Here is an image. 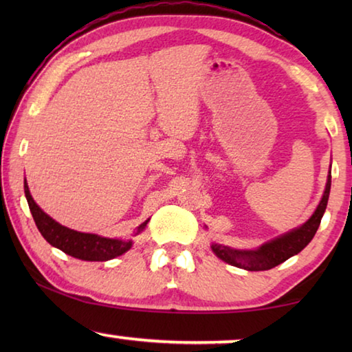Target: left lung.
I'll use <instances>...</instances> for the list:
<instances>
[{
  "label": "left lung",
  "instance_id": "left-lung-1",
  "mask_svg": "<svg viewBox=\"0 0 352 352\" xmlns=\"http://www.w3.org/2000/svg\"><path fill=\"white\" fill-rule=\"evenodd\" d=\"M331 190V170L327 175L326 189L321 199L317 210L312 214V217L307 222L296 228L290 233L284 234L278 239L272 241L261 248L254 250V252H242V250H233L219 243H212V252L216 253L220 259L228 262L231 265L239 267V269H245L250 272H261V270H270L273 267L283 264L294 254H298L305 248L312 237L317 233L321 217H323L324 210L327 206V199H329Z\"/></svg>",
  "mask_w": 352,
  "mask_h": 352
}]
</instances>
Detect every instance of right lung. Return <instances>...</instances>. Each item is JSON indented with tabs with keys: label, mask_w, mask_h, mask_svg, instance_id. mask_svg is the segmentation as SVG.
<instances>
[{
	"label": "right lung",
	"mask_w": 352,
	"mask_h": 352,
	"mask_svg": "<svg viewBox=\"0 0 352 352\" xmlns=\"http://www.w3.org/2000/svg\"><path fill=\"white\" fill-rule=\"evenodd\" d=\"M25 194L29 205V210L34 217L41 236L51 243L52 247L62 250L73 258L82 261H109L126 253L132 247V241H118L109 239V237H100L98 234L79 233V231L69 230L67 226L56 222L47 214L40 210L35 204L31 192H29L28 183L25 182ZM148 220L140 225L138 231L144 230Z\"/></svg>",
	"instance_id": "obj_1"
}]
</instances>
